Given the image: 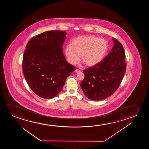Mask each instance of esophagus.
Segmentation results:
<instances>
[{
	"mask_svg": "<svg viewBox=\"0 0 149 149\" xmlns=\"http://www.w3.org/2000/svg\"><path fill=\"white\" fill-rule=\"evenodd\" d=\"M75 72H76V73H80V72H81V70L78 69H76L75 70Z\"/></svg>",
	"mask_w": 149,
	"mask_h": 149,
	"instance_id": "esophagus-1",
	"label": "esophagus"
}]
</instances>
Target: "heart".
<instances>
[{
	"instance_id": "obj_1",
	"label": "heart",
	"mask_w": 149,
	"mask_h": 149,
	"mask_svg": "<svg viewBox=\"0 0 149 149\" xmlns=\"http://www.w3.org/2000/svg\"><path fill=\"white\" fill-rule=\"evenodd\" d=\"M108 50L106 40L94 36H80L66 46L64 53L68 62L72 65L78 63L80 56L86 65L92 67L102 61Z\"/></svg>"
}]
</instances>
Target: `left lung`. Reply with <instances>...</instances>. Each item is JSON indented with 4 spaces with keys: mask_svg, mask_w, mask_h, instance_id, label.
<instances>
[{
    "mask_svg": "<svg viewBox=\"0 0 149 149\" xmlns=\"http://www.w3.org/2000/svg\"><path fill=\"white\" fill-rule=\"evenodd\" d=\"M114 45L108 55L96 65L84 70V78L80 86L88 99L100 101L108 98L119 88L125 74L124 49L112 38Z\"/></svg>",
    "mask_w": 149,
    "mask_h": 149,
    "instance_id": "left-lung-1",
    "label": "left lung"
}]
</instances>
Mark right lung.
I'll return each instance as SVG.
<instances>
[{"label": "right lung", "mask_w": 149, "mask_h": 149, "mask_svg": "<svg viewBox=\"0 0 149 149\" xmlns=\"http://www.w3.org/2000/svg\"><path fill=\"white\" fill-rule=\"evenodd\" d=\"M65 35L63 31H48L35 36L26 46L23 72L31 90L41 98L56 96L76 69L63 53Z\"/></svg>", "instance_id": "right-lung-1"}]
</instances>
